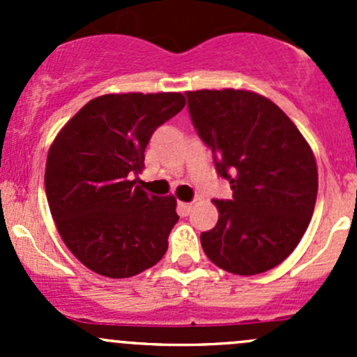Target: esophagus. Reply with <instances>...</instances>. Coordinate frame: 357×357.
Listing matches in <instances>:
<instances>
[{
  "label": "esophagus",
  "mask_w": 357,
  "mask_h": 357,
  "mask_svg": "<svg viewBox=\"0 0 357 357\" xmlns=\"http://www.w3.org/2000/svg\"><path fill=\"white\" fill-rule=\"evenodd\" d=\"M192 205H193L192 202H179L178 207L183 214H190V211H192Z\"/></svg>",
  "instance_id": "esophagus-1"
}]
</instances>
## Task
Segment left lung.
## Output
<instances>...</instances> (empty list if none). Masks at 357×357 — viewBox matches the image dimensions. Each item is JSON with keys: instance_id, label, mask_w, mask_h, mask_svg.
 <instances>
[{"instance_id": "obj_1", "label": "left lung", "mask_w": 357, "mask_h": 357, "mask_svg": "<svg viewBox=\"0 0 357 357\" xmlns=\"http://www.w3.org/2000/svg\"><path fill=\"white\" fill-rule=\"evenodd\" d=\"M188 112L233 197L200 235L218 268L252 276L285 261L307 229L318 195L311 146L278 105L242 89L188 91Z\"/></svg>"}]
</instances>
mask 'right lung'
<instances>
[{"instance_id": "1", "label": "right lung", "mask_w": 357, "mask_h": 357, "mask_svg": "<svg viewBox=\"0 0 357 357\" xmlns=\"http://www.w3.org/2000/svg\"><path fill=\"white\" fill-rule=\"evenodd\" d=\"M181 93L103 95L86 103L53 142L45 186L68 250L91 271L129 278L155 266L179 215L174 197L138 186L153 131L185 107Z\"/></svg>"}]
</instances>
